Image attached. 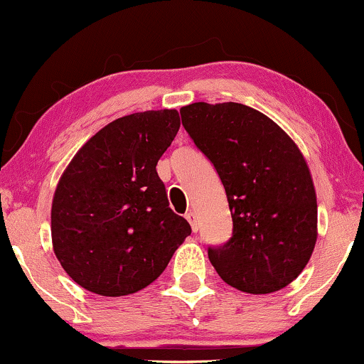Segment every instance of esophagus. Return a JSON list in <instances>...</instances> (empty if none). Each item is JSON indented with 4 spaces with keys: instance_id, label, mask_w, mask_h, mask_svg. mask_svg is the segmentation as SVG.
Masks as SVG:
<instances>
[{
    "instance_id": "34e87169",
    "label": "esophagus",
    "mask_w": 364,
    "mask_h": 364,
    "mask_svg": "<svg viewBox=\"0 0 364 364\" xmlns=\"http://www.w3.org/2000/svg\"><path fill=\"white\" fill-rule=\"evenodd\" d=\"M185 217H186V220H188V222H190V225H191V230H193V232H196V230H198V224H196V218H195V213H193V212H188Z\"/></svg>"
}]
</instances>
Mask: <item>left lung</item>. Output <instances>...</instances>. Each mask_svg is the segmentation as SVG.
I'll return each mask as SVG.
<instances>
[{
  "mask_svg": "<svg viewBox=\"0 0 364 364\" xmlns=\"http://www.w3.org/2000/svg\"><path fill=\"white\" fill-rule=\"evenodd\" d=\"M183 127L213 164L232 213V237L208 246L218 277L247 293H271L304 271L317 240V198L295 142L240 103L183 107Z\"/></svg>",
  "mask_w": 364,
  "mask_h": 364,
  "instance_id": "1",
  "label": "left lung"
}]
</instances>
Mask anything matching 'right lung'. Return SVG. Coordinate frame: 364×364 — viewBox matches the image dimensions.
Here are the masks:
<instances>
[{
	"label": "right lung",
	"mask_w": 364,
	"mask_h": 364,
	"mask_svg": "<svg viewBox=\"0 0 364 364\" xmlns=\"http://www.w3.org/2000/svg\"><path fill=\"white\" fill-rule=\"evenodd\" d=\"M179 125L176 110L117 118L64 171L52 201V244L65 273L87 291L142 290L191 234L169 208L156 171Z\"/></svg>",
	"instance_id": "right-lung-1"
}]
</instances>
